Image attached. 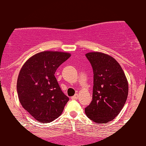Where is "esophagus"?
Instances as JSON below:
<instances>
[{"label":"esophagus","instance_id":"esophagus-1","mask_svg":"<svg viewBox=\"0 0 146 146\" xmlns=\"http://www.w3.org/2000/svg\"><path fill=\"white\" fill-rule=\"evenodd\" d=\"M78 97H79L78 96V94H75L74 96L72 97L71 99H72V100H77V99L78 98Z\"/></svg>","mask_w":146,"mask_h":146}]
</instances>
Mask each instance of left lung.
Returning <instances> with one entry per match:
<instances>
[{"mask_svg": "<svg viewBox=\"0 0 146 146\" xmlns=\"http://www.w3.org/2000/svg\"><path fill=\"white\" fill-rule=\"evenodd\" d=\"M93 71V98L85 108L86 116L99 123L112 121L120 113L128 94L123 69L113 57L100 52L86 54Z\"/></svg>", "mask_w": 146, "mask_h": 146, "instance_id": "1", "label": "left lung"}]
</instances>
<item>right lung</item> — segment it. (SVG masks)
I'll use <instances>...</instances> for the list:
<instances>
[{
	"instance_id": "add662e5",
	"label": "right lung",
	"mask_w": 146,
	"mask_h": 146,
	"mask_svg": "<svg viewBox=\"0 0 146 146\" xmlns=\"http://www.w3.org/2000/svg\"><path fill=\"white\" fill-rule=\"evenodd\" d=\"M70 56V53L63 52H40L30 58L20 71L18 99L22 106L37 121H53L61 115L69 100L62 91L55 73Z\"/></svg>"
}]
</instances>
